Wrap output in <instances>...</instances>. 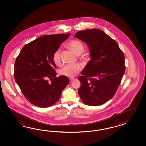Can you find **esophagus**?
I'll return each instance as SVG.
<instances>
[{"label":"esophagus","instance_id":"obj_1","mask_svg":"<svg viewBox=\"0 0 146 146\" xmlns=\"http://www.w3.org/2000/svg\"><path fill=\"white\" fill-rule=\"evenodd\" d=\"M74 80H75V78H70V80L71 81Z\"/></svg>","mask_w":146,"mask_h":146}]
</instances>
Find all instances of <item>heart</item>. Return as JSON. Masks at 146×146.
<instances>
[{"mask_svg": "<svg viewBox=\"0 0 146 146\" xmlns=\"http://www.w3.org/2000/svg\"><path fill=\"white\" fill-rule=\"evenodd\" d=\"M67 47L74 52L79 55V58L81 59H85L86 56L82 53L84 50V46L83 43L79 40H72L69 42L67 45ZM53 62L56 65L60 66L62 64L61 52L60 49L57 50L52 56ZM82 69L81 65L79 64H75L73 65H67L62 68L59 71V73L62 75L68 77H74L77 75Z\"/></svg>", "mask_w": 146, "mask_h": 146, "instance_id": "1", "label": "heart"}]
</instances>
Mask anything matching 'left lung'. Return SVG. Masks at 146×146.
Masks as SVG:
<instances>
[{
	"label": "left lung",
	"instance_id": "1",
	"mask_svg": "<svg viewBox=\"0 0 146 146\" xmlns=\"http://www.w3.org/2000/svg\"><path fill=\"white\" fill-rule=\"evenodd\" d=\"M75 37L88 45L91 56L79 77L80 97L88 106L103 104L113 97L125 73L124 53L115 40L98 29L78 31Z\"/></svg>",
	"mask_w": 146,
	"mask_h": 146
}]
</instances>
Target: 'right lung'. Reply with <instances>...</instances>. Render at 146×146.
I'll return each mask as SVG.
<instances>
[{"mask_svg":"<svg viewBox=\"0 0 146 146\" xmlns=\"http://www.w3.org/2000/svg\"><path fill=\"white\" fill-rule=\"evenodd\" d=\"M70 35V33L42 36L26 44L17 58L14 79L32 104L43 108L52 106L69 84L66 76H56L52 56Z\"/></svg>","mask_w":146,"mask_h":146,"instance_id":"right-lung-1","label":"right lung"}]
</instances>
